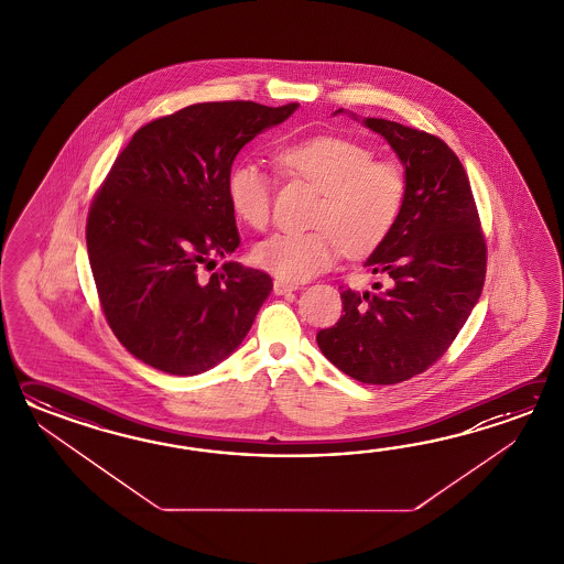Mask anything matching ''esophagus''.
Returning <instances> with one entry per match:
<instances>
[{
	"instance_id": "1",
	"label": "esophagus",
	"mask_w": 564,
	"mask_h": 564,
	"mask_svg": "<svg viewBox=\"0 0 564 564\" xmlns=\"http://www.w3.org/2000/svg\"><path fill=\"white\" fill-rule=\"evenodd\" d=\"M296 284H288L284 280H274V294L278 296H282V294H288V292H292V290H296Z\"/></svg>"
}]
</instances>
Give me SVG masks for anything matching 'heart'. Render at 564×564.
Returning a JSON list of instances; mask_svg holds the SVG:
<instances>
[{
	"instance_id": "1",
	"label": "heart",
	"mask_w": 564,
	"mask_h": 564,
	"mask_svg": "<svg viewBox=\"0 0 564 564\" xmlns=\"http://www.w3.org/2000/svg\"><path fill=\"white\" fill-rule=\"evenodd\" d=\"M280 171L321 189L311 231H280L253 248V262L284 280L302 282L328 270L340 253L369 252L389 236L408 197L405 169L389 156H372L367 144L338 134H314L282 144ZM234 216L253 229L272 217V180L253 163L229 171Z\"/></svg>"
}]
</instances>
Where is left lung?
Instances as JSON below:
<instances>
[{"instance_id": "left-lung-1", "label": "left lung", "mask_w": 564, "mask_h": 564, "mask_svg": "<svg viewBox=\"0 0 564 564\" xmlns=\"http://www.w3.org/2000/svg\"><path fill=\"white\" fill-rule=\"evenodd\" d=\"M340 112V110H338ZM395 149L408 197L389 236L365 265L384 274L377 292H340L343 314L316 343L355 381L395 384L427 371L452 347L476 306L488 248L466 169L432 132L367 119Z\"/></svg>"}]
</instances>
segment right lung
<instances>
[{
	"mask_svg": "<svg viewBox=\"0 0 564 564\" xmlns=\"http://www.w3.org/2000/svg\"><path fill=\"white\" fill-rule=\"evenodd\" d=\"M299 102H197L143 124L115 159L86 217V246L110 330L169 375L207 371L240 347L272 278L238 262L228 202L241 147Z\"/></svg>",
	"mask_w": 564,
	"mask_h": 564,
	"instance_id": "obj_1",
	"label": "right lung"
}]
</instances>
